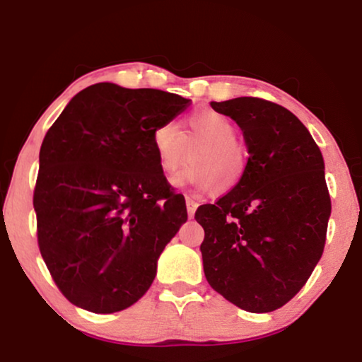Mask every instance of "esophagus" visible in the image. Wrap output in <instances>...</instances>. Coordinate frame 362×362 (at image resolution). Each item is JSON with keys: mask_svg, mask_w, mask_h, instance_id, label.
Wrapping results in <instances>:
<instances>
[{"mask_svg": "<svg viewBox=\"0 0 362 362\" xmlns=\"http://www.w3.org/2000/svg\"><path fill=\"white\" fill-rule=\"evenodd\" d=\"M186 206H187V216L194 217V212L199 204H197L194 199H191V197H186Z\"/></svg>", "mask_w": 362, "mask_h": 362, "instance_id": "esophagus-1", "label": "esophagus"}]
</instances>
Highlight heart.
Here are the masks:
<instances>
[{
    "instance_id": "obj_1",
    "label": "heart",
    "mask_w": 362,
    "mask_h": 362,
    "mask_svg": "<svg viewBox=\"0 0 362 362\" xmlns=\"http://www.w3.org/2000/svg\"><path fill=\"white\" fill-rule=\"evenodd\" d=\"M201 143L191 155V166L173 177L176 186H194L199 191H229L244 177L247 158L237 141V127L229 117L214 110H201L187 120L181 133L176 123L163 122L151 132V146L158 165L173 173L185 160L186 145Z\"/></svg>"
}]
</instances>
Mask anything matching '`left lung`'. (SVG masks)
Returning a JSON list of instances; mask_svg holds the SVG:
<instances>
[{"label": "left lung", "mask_w": 362, "mask_h": 362, "mask_svg": "<svg viewBox=\"0 0 362 362\" xmlns=\"http://www.w3.org/2000/svg\"><path fill=\"white\" fill-rule=\"evenodd\" d=\"M244 132L245 173L214 204L199 206L209 285L250 313H269L303 288L321 259L331 216L325 161L308 128L255 97L211 102Z\"/></svg>", "instance_id": "8db88e82"}]
</instances>
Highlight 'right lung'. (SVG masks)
I'll return each mask as SVG.
<instances>
[{
  "instance_id": "right-lung-1",
  "label": "right lung",
  "mask_w": 362,
  "mask_h": 362,
  "mask_svg": "<svg viewBox=\"0 0 362 362\" xmlns=\"http://www.w3.org/2000/svg\"><path fill=\"white\" fill-rule=\"evenodd\" d=\"M191 105L156 88L100 82L72 97L44 136L34 189L39 250L62 295L108 315L136 303L187 221L151 132Z\"/></svg>"
}]
</instances>
